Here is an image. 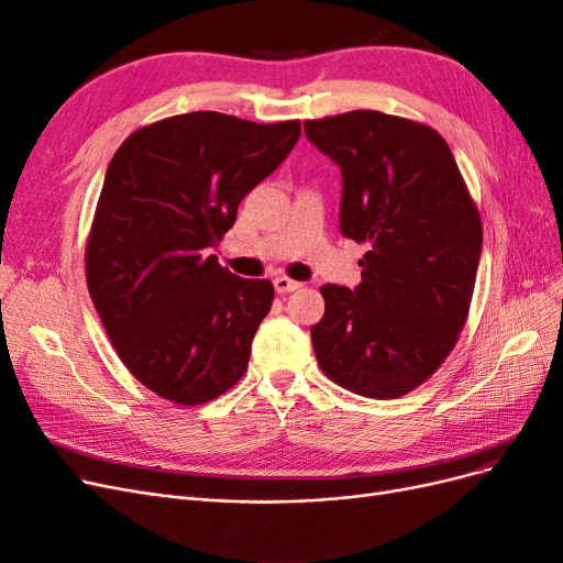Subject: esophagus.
Wrapping results in <instances>:
<instances>
[{"mask_svg":"<svg viewBox=\"0 0 563 563\" xmlns=\"http://www.w3.org/2000/svg\"><path fill=\"white\" fill-rule=\"evenodd\" d=\"M296 288H300V284L294 282V279H288V277H277L275 279V291L277 294H291V291H296Z\"/></svg>","mask_w":563,"mask_h":563,"instance_id":"1","label":"esophagus"}]
</instances>
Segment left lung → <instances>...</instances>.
<instances>
[{
	"label": "left lung",
	"mask_w": 563,
	"mask_h": 563,
	"mask_svg": "<svg viewBox=\"0 0 563 563\" xmlns=\"http://www.w3.org/2000/svg\"><path fill=\"white\" fill-rule=\"evenodd\" d=\"M343 176L340 234L368 244L362 284H323L317 362L354 395L397 399L428 380L463 331L482 220L453 152L430 126L376 110L305 122Z\"/></svg>",
	"instance_id": "obj_1"
}]
</instances>
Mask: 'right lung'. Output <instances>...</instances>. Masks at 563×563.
Segmentation results:
<instances>
[{
	"label": "right lung",
	"mask_w": 563,
	"mask_h": 563,
	"mask_svg": "<svg viewBox=\"0 0 563 563\" xmlns=\"http://www.w3.org/2000/svg\"><path fill=\"white\" fill-rule=\"evenodd\" d=\"M298 139L300 122L187 112L131 133L114 152L87 284L119 360L159 397L207 404L246 373L275 286L232 275L209 251Z\"/></svg>",
	"instance_id": "1"
}]
</instances>
